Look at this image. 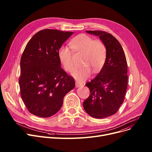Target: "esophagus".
<instances>
[{"instance_id": "obj_1", "label": "esophagus", "mask_w": 152, "mask_h": 152, "mask_svg": "<svg viewBox=\"0 0 152 152\" xmlns=\"http://www.w3.org/2000/svg\"><path fill=\"white\" fill-rule=\"evenodd\" d=\"M82 86L81 84L79 83H77V82H76V87H80V86Z\"/></svg>"}]
</instances>
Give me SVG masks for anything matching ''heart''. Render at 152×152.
Wrapping results in <instances>:
<instances>
[{"instance_id": "obj_1", "label": "heart", "mask_w": 152, "mask_h": 152, "mask_svg": "<svg viewBox=\"0 0 152 152\" xmlns=\"http://www.w3.org/2000/svg\"><path fill=\"white\" fill-rule=\"evenodd\" d=\"M71 49L74 52H83L82 64L85 65L73 71L71 75L76 80L83 81L91 75L97 73L104 65L107 57V48L99 40L93 39L85 34L76 36L69 42ZM58 58L63 68L67 71L73 69L75 63L73 53L67 47H61L58 52Z\"/></svg>"}]
</instances>
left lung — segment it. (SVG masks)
Here are the masks:
<instances>
[{
  "instance_id": "left-lung-1",
  "label": "left lung",
  "mask_w": 152,
  "mask_h": 152,
  "mask_svg": "<svg viewBox=\"0 0 152 152\" xmlns=\"http://www.w3.org/2000/svg\"><path fill=\"white\" fill-rule=\"evenodd\" d=\"M99 36L107 48V57L100 73L86 84L90 95L84 102L87 113L95 118L115 114L123 103L127 87V64L123 47L110 33L102 31H86Z\"/></svg>"
}]
</instances>
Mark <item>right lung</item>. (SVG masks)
I'll list each match as a JSON object with an SVG mask.
<instances>
[{"mask_svg": "<svg viewBox=\"0 0 152 152\" xmlns=\"http://www.w3.org/2000/svg\"><path fill=\"white\" fill-rule=\"evenodd\" d=\"M73 34L45 29L28 42L20 60L19 85L22 100L31 113L42 118L55 115L65 95L75 88L74 78L61 68L58 55Z\"/></svg>", "mask_w": 152, "mask_h": 152, "instance_id": "add662e5", "label": "right lung"}]
</instances>
